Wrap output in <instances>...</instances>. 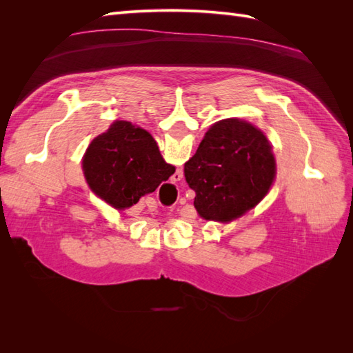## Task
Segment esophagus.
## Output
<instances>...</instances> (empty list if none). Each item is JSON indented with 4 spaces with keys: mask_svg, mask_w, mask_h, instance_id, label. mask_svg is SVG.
<instances>
[{
    "mask_svg": "<svg viewBox=\"0 0 353 353\" xmlns=\"http://www.w3.org/2000/svg\"><path fill=\"white\" fill-rule=\"evenodd\" d=\"M183 170H181V169H178L176 170V172H175V175L172 176V181H174V183H178V181H181V179H183Z\"/></svg>",
    "mask_w": 353,
    "mask_h": 353,
    "instance_id": "esophagus-1",
    "label": "esophagus"
}]
</instances>
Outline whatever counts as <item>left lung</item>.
Instances as JSON below:
<instances>
[{
    "label": "left lung",
    "instance_id": "left-lung-1",
    "mask_svg": "<svg viewBox=\"0 0 353 353\" xmlns=\"http://www.w3.org/2000/svg\"><path fill=\"white\" fill-rule=\"evenodd\" d=\"M185 181L196 191L194 208L208 221L228 222L254 208L275 178L268 138L239 119L216 122L196 154L184 165Z\"/></svg>",
    "mask_w": 353,
    "mask_h": 353
}]
</instances>
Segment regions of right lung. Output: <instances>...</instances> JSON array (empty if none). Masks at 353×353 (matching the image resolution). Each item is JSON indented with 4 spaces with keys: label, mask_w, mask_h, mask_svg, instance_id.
I'll list each match as a JSON object with an SVG mask.
<instances>
[{
    "label": "right lung",
    "mask_w": 353,
    "mask_h": 353,
    "mask_svg": "<svg viewBox=\"0 0 353 353\" xmlns=\"http://www.w3.org/2000/svg\"><path fill=\"white\" fill-rule=\"evenodd\" d=\"M83 169L94 193L116 209L131 208L175 170L160 156L154 138L126 121L114 122L90 144Z\"/></svg>",
    "instance_id": "obj_1"
}]
</instances>
